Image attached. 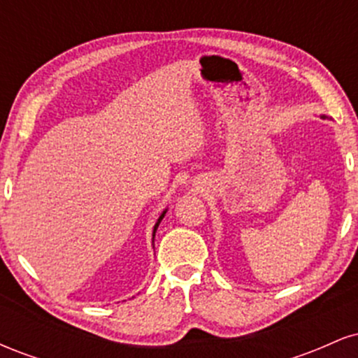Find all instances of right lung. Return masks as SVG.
Here are the masks:
<instances>
[{"mask_svg": "<svg viewBox=\"0 0 358 358\" xmlns=\"http://www.w3.org/2000/svg\"><path fill=\"white\" fill-rule=\"evenodd\" d=\"M165 213H166V212H163V213H162V217H159V219H158V222H156V225H155V231H153V241H155V234H156V229H158L159 222H162V219H163V217H165Z\"/></svg>", "mask_w": 358, "mask_h": 358, "instance_id": "right-lung-1", "label": "right lung"}]
</instances>
